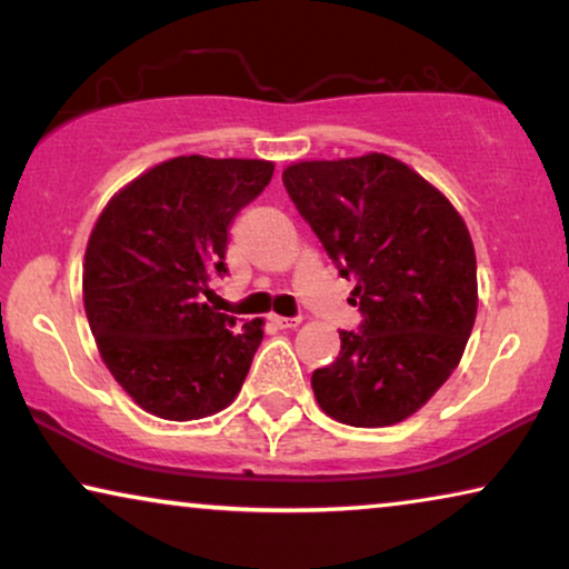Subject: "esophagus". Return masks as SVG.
I'll use <instances>...</instances> for the list:
<instances>
[{"instance_id":"1","label":"esophagus","mask_w":569,"mask_h":569,"mask_svg":"<svg viewBox=\"0 0 569 569\" xmlns=\"http://www.w3.org/2000/svg\"><path fill=\"white\" fill-rule=\"evenodd\" d=\"M269 321L274 323L277 329H295V326H300V318H287V316H271Z\"/></svg>"}]
</instances>
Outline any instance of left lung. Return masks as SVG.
<instances>
[{
    "mask_svg": "<svg viewBox=\"0 0 569 569\" xmlns=\"http://www.w3.org/2000/svg\"><path fill=\"white\" fill-rule=\"evenodd\" d=\"M284 189L339 274L360 331L310 378L326 415L388 427L415 415L458 368L477 318V256L463 217L407 162L370 152L287 166Z\"/></svg>",
    "mask_w": 569,
    "mask_h": 569,
    "instance_id": "1",
    "label": "left lung"
}]
</instances>
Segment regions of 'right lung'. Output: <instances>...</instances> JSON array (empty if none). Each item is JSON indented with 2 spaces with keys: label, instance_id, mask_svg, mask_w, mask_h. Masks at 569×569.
Instances as JSON below:
<instances>
[{
  "label": "right lung",
  "instance_id": "obj_1",
  "mask_svg": "<svg viewBox=\"0 0 569 569\" xmlns=\"http://www.w3.org/2000/svg\"><path fill=\"white\" fill-rule=\"evenodd\" d=\"M274 162L181 154L123 186L100 212L82 298L106 368L144 411L189 422L230 407L263 321L207 306L228 274L230 222L267 189Z\"/></svg>",
  "mask_w": 569,
  "mask_h": 569
}]
</instances>
